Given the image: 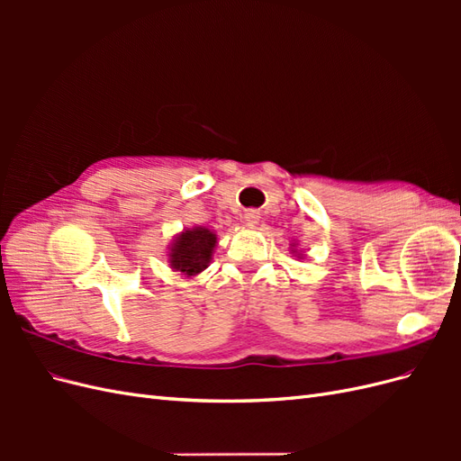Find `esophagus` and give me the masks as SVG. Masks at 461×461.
<instances>
[{"mask_svg":"<svg viewBox=\"0 0 461 461\" xmlns=\"http://www.w3.org/2000/svg\"><path fill=\"white\" fill-rule=\"evenodd\" d=\"M244 221L246 225H256V222L259 221V212H256V209H248V212H244Z\"/></svg>","mask_w":461,"mask_h":461,"instance_id":"1","label":"esophagus"}]
</instances>
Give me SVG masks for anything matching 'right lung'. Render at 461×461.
<instances>
[{
	"label": "right lung",
	"mask_w": 461,
	"mask_h": 461,
	"mask_svg": "<svg viewBox=\"0 0 461 461\" xmlns=\"http://www.w3.org/2000/svg\"><path fill=\"white\" fill-rule=\"evenodd\" d=\"M215 242V234L207 229L198 227L185 230L171 249V267L186 275H198L207 267Z\"/></svg>",
	"instance_id": "add662e5"
}]
</instances>
